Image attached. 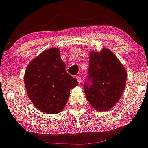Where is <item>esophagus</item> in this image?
Returning a JSON list of instances; mask_svg holds the SVG:
<instances>
[{
  "instance_id": "esophagus-1",
  "label": "esophagus",
  "mask_w": 148,
  "mask_h": 148,
  "mask_svg": "<svg viewBox=\"0 0 148 148\" xmlns=\"http://www.w3.org/2000/svg\"><path fill=\"white\" fill-rule=\"evenodd\" d=\"M76 79H77V81H78V84H81V83H82V78H81V76L78 75V76H76Z\"/></svg>"
}]
</instances>
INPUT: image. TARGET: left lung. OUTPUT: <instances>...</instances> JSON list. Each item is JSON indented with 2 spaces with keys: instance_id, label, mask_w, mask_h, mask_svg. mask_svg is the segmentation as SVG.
I'll use <instances>...</instances> for the list:
<instances>
[{
  "instance_id": "obj_1",
  "label": "left lung",
  "mask_w": 148,
  "mask_h": 148,
  "mask_svg": "<svg viewBox=\"0 0 148 148\" xmlns=\"http://www.w3.org/2000/svg\"><path fill=\"white\" fill-rule=\"evenodd\" d=\"M89 84L84 85L87 100L95 110L103 112L113 108L124 91L127 73L110 49L89 52Z\"/></svg>"
}]
</instances>
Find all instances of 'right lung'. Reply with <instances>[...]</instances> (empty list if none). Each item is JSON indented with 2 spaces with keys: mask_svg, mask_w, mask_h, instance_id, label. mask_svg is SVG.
I'll use <instances>...</instances> for the list:
<instances>
[{
  "mask_svg": "<svg viewBox=\"0 0 148 148\" xmlns=\"http://www.w3.org/2000/svg\"><path fill=\"white\" fill-rule=\"evenodd\" d=\"M59 48H51L28 64L24 76L25 88L36 108L47 114L61 112L67 105L70 91L78 85L65 70Z\"/></svg>",
  "mask_w": 148,
  "mask_h": 148,
  "instance_id": "right-lung-1",
  "label": "right lung"
}]
</instances>
